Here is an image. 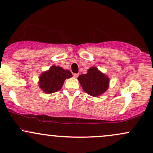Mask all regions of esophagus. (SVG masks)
<instances>
[{
    "instance_id": "34e87169",
    "label": "esophagus",
    "mask_w": 153,
    "mask_h": 153,
    "mask_svg": "<svg viewBox=\"0 0 153 153\" xmlns=\"http://www.w3.org/2000/svg\"><path fill=\"white\" fill-rule=\"evenodd\" d=\"M78 73H73V77H75V78H78Z\"/></svg>"
}]
</instances>
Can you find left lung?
<instances>
[{
  "instance_id": "obj_1",
  "label": "left lung",
  "mask_w": 153,
  "mask_h": 153,
  "mask_svg": "<svg viewBox=\"0 0 153 153\" xmlns=\"http://www.w3.org/2000/svg\"><path fill=\"white\" fill-rule=\"evenodd\" d=\"M78 78L83 90L90 96H99L108 88V78L96 68H91L86 74L80 75Z\"/></svg>"
}]
</instances>
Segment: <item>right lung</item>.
Segmentation results:
<instances>
[{"label":"right lung","instance_id":"add662e5","mask_svg":"<svg viewBox=\"0 0 153 153\" xmlns=\"http://www.w3.org/2000/svg\"><path fill=\"white\" fill-rule=\"evenodd\" d=\"M73 76L69 70H64L60 67L52 66L48 71L45 72L39 77V86L47 94H52L60 90L66 78Z\"/></svg>","mask_w":153,"mask_h":153}]
</instances>
